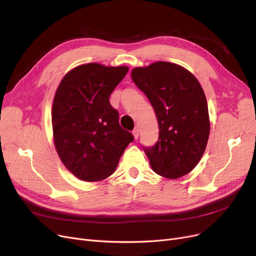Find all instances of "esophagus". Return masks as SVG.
I'll list each match as a JSON object with an SVG mask.
<instances>
[{
	"label": "esophagus",
	"mask_w": 256,
	"mask_h": 256,
	"mask_svg": "<svg viewBox=\"0 0 256 256\" xmlns=\"http://www.w3.org/2000/svg\"><path fill=\"white\" fill-rule=\"evenodd\" d=\"M139 132H140L139 128H134V130H132V136H134V138H135V139H138V137H139Z\"/></svg>",
	"instance_id": "esophagus-1"
}]
</instances>
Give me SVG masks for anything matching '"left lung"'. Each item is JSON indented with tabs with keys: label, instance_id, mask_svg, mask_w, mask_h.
Here are the masks:
<instances>
[{
	"label": "left lung",
	"instance_id": "1",
	"mask_svg": "<svg viewBox=\"0 0 256 256\" xmlns=\"http://www.w3.org/2000/svg\"><path fill=\"white\" fill-rule=\"evenodd\" d=\"M132 80L150 100L158 124V140L144 147L152 170L176 180L191 172L204 156L210 136L204 91L184 67L158 61L135 67Z\"/></svg>",
	"mask_w": 256,
	"mask_h": 256
}]
</instances>
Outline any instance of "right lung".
I'll return each mask as SVG.
<instances>
[{"mask_svg":"<svg viewBox=\"0 0 256 256\" xmlns=\"http://www.w3.org/2000/svg\"><path fill=\"white\" fill-rule=\"evenodd\" d=\"M128 72V66L82 64L67 72L57 88L52 108L54 144L64 166L78 180L109 178L134 140L120 126L109 102Z\"/></svg>","mask_w":256,"mask_h":256,"instance_id":"1","label":"right lung"}]
</instances>
